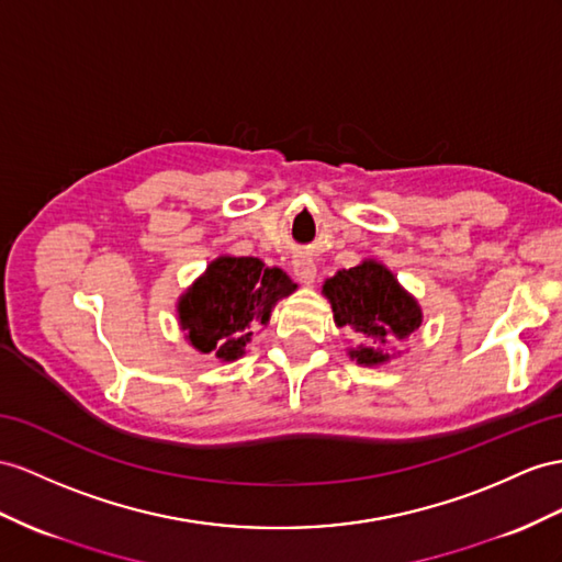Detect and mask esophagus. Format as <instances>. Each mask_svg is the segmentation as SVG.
Here are the masks:
<instances>
[{
	"instance_id": "34e87169",
	"label": "esophagus",
	"mask_w": 562,
	"mask_h": 562,
	"mask_svg": "<svg viewBox=\"0 0 562 562\" xmlns=\"http://www.w3.org/2000/svg\"><path fill=\"white\" fill-rule=\"evenodd\" d=\"M315 276H318V268L311 261V258H296L294 261V278L304 284H313Z\"/></svg>"
}]
</instances>
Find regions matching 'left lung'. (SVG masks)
<instances>
[{"label":"left lung","instance_id":"8db88e82","mask_svg":"<svg viewBox=\"0 0 562 562\" xmlns=\"http://www.w3.org/2000/svg\"><path fill=\"white\" fill-rule=\"evenodd\" d=\"M323 296L329 301L337 327H347L361 337L347 353L358 366L378 368L390 363L401 351L392 341H406L423 325V308L394 272L375 258H363L353 268L337 270L323 282Z\"/></svg>","mask_w":562,"mask_h":562}]
</instances>
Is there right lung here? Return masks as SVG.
<instances>
[{
	"mask_svg": "<svg viewBox=\"0 0 562 562\" xmlns=\"http://www.w3.org/2000/svg\"><path fill=\"white\" fill-rule=\"evenodd\" d=\"M296 282L261 258L223 254L178 299V323L187 344L223 363L247 353L256 327L270 323L280 299L296 292Z\"/></svg>",
	"mask_w": 562,
	"mask_h": 562,
	"instance_id": "obj_1",
	"label": "right lung"
}]
</instances>
